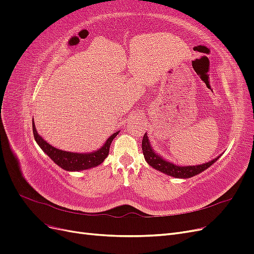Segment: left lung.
<instances>
[{
    "instance_id": "8db88e82",
    "label": "left lung",
    "mask_w": 254,
    "mask_h": 254,
    "mask_svg": "<svg viewBox=\"0 0 254 254\" xmlns=\"http://www.w3.org/2000/svg\"><path fill=\"white\" fill-rule=\"evenodd\" d=\"M142 150H143V155L144 158L151 167L155 168L157 171H160L161 173H164L168 176L175 177V178H190V177L196 176L198 174H200L201 172L205 171L206 168H209L213 163H215L217 161V158L213 159L212 161L207 163H203L200 165H193V166H179L176 165L170 161L164 160L162 157H160L158 153L153 151L151 144L149 143L148 136L147 134H144L143 140H142Z\"/></svg>"
}]
</instances>
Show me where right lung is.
Here are the masks:
<instances>
[{"label": "right lung", "mask_w": 254, "mask_h": 254, "mask_svg": "<svg viewBox=\"0 0 254 254\" xmlns=\"http://www.w3.org/2000/svg\"><path fill=\"white\" fill-rule=\"evenodd\" d=\"M33 132L34 137L37 144L40 146V148L47 153V155L63 170L67 172H79L83 170H88L91 167H95L104 162V160L108 157L110 145L115 136L119 134V131L114 132L106 143L103 145L102 148L95 150L93 152L87 153H78L61 150L56 147H53L51 144L43 140L42 137L38 134L35 122L33 121Z\"/></svg>", "instance_id": "right-lung-1"}]
</instances>
